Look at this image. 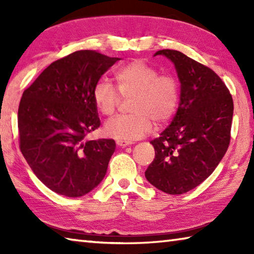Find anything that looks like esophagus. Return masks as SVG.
Wrapping results in <instances>:
<instances>
[{
    "label": "esophagus",
    "instance_id": "obj_1",
    "mask_svg": "<svg viewBox=\"0 0 254 254\" xmlns=\"http://www.w3.org/2000/svg\"><path fill=\"white\" fill-rule=\"evenodd\" d=\"M117 144L120 145V147H127V145L131 144V142H130V141H126V140L118 139V140H117Z\"/></svg>",
    "mask_w": 254,
    "mask_h": 254
}]
</instances>
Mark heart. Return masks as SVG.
Here are the masks:
<instances>
[{"mask_svg": "<svg viewBox=\"0 0 254 254\" xmlns=\"http://www.w3.org/2000/svg\"><path fill=\"white\" fill-rule=\"evenodd\" d=\"M117 88L109 81H97L93 101L104 115H112L122 97H131V114L107 120L105 134L132 141L152 130L153 123H166L174 117L179 104V85L174 76L159 74L156 67L143 60H134L120 67L114 74Z\"/></svg>", "mask_w": 254, "mask_h": 254, "instance_id": "1", "label": "heart"}]
</instances>
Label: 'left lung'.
I'll return each mask as SVG.
<instances>
[{
    "mask_svg": "<svg viewBox=\"0 0 254 254\" xmlns=\"http://www.w3.org/2000/svg\"><path fill=\"white\" fill-rule=\"evenodd\" d=\"M180 80V102L173 122L151 140L156 157L145 178L170 195L187 192L212 175L231 141L233 98L220 76L177 50L163 49Z\"/></svg>",
    "mask_w": 254,
    "mask_h": 254,
    "instance_id": "8db88e82",
    "label": "left lung"
}]
</instances>
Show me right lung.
<instances>
[{
    "mask_svg": "<svg viewBox=\"0 0 254 254\" xmlns=\"http://www.w3.org/2000/svg\"><path fill=\"white\" fill-rule=\"evenodd\" d=\"M118 60L95 50L75 51L47 67L22 94L20 150L57 194L84 196L105 177L115 141L86 136L101 126L94 86Z\"/></svg>",
    "mask_w": 254,
    "mask_h": 254,
    "instance_id": "obj_1",
    "label": "right lung"
}]
</instances>
